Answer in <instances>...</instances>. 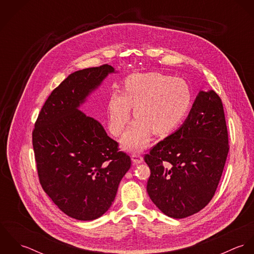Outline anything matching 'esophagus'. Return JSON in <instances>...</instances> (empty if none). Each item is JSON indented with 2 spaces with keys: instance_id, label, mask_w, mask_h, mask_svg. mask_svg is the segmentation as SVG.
<instances>
[{
  "instance_id": "obj_1",
  "label": "esophagus",
  "mask_w": 254,
  "mask_h": 254,
  "mask_svg": "<svg viewBox=\"0 0 254 254\" xmlns=\"http://www.w3.org/2000/svg\"><path fill=\"white\" fill-rule=\"evenodd\" d=\"M131 159L134 162V164H140L143 162V156L138 153H133L131 155Z\"/></svg>"
}]
</instances>
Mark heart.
Listing matches in <instances>:
<instances>
[{"label": "heart", "instance_id": "1", "mask_svg": "<svg viewBox=\"0 0 254 254\" xmlns=\"http://www.w3.org/2000/svg\"><path fill=\"white\" fill-rule=\"evenodd\" d=\"M190 90L180 78L160 73H138L129 76L123 93H113L109 105V129L120 135L131 118V109L138 119L122 139L124 147L139 150L145 147L150 133L162 136L173 131L190 106Z\"/></svg>", "mask_w": 254, "mask_h": 254}]
</instances>
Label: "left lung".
<instances>
[{
    "label": "left lung",
    "mask_w": 254,
    "mask_h": 254,
    "mask_svg": "<svg viewBox=\"0 0 254 254\" xmlns=\"http://www.w3.org/2000/svg\"><path fill=\"white\" fill-rule=\"evenodd\" d=\"M228 152L222 101L212 90L200 91L181 127L145 155L150 199L169 217L197 213L216 191Z\"/></svg>",
    "instance_id": "8db88e82"
}]
</instances>
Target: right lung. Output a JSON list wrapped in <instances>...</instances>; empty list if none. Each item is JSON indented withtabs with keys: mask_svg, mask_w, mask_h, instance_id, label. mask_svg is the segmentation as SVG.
Segmentation results:
<instances>
[{
	"mask_svg": "<svg viewBox=\"0 0 254 254\" xmlns=\"http://www.w3.org/2000/svg\"><path fill=\"white\" fill-rule=\"evenodd\" d=\"M114 68L109 64L68 75L49 96L32 132L39 181L54 203L69 217L91 221L113 202L130 169L102 124L79 110Z\"/></svg>",
	"mask_w": 254,
	"mask_h": 254,
	"instance_id": "add662e5",
	"label": "right lung"
}]
</instances>
